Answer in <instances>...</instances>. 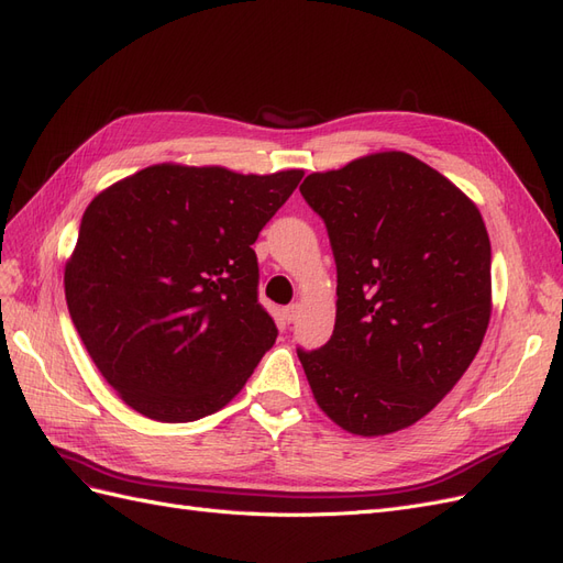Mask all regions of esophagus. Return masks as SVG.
Returning <instances> with one entry per match:
<instances>
[{"label": "esophagus", "instance_id": "34e87169", "mask_svg": "<svg viewBox=\"0 0 563 563\" xmlns=\"http://www.w3.org/2000/svg\"><path fill=\"white\" fill-rule=\"evenodd\" d=\"M298 312H300V305L294 302V305H286V308L282 310V317H284L288 323H294L296 317H298Z\"/></svg>", "mask_w": 563, "mask_h": 563}]
</instances>
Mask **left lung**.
Here are the masks:
<instances>
[{
    "instance_id": "left-lung-1",
    "label": "left lung",
    "mask_w": 563,
    "mask_h": 563,
    "mask_svg": "<svg viewBox=\"0 0 563 563\" xmlns=\"http://www.w3.org/2000/svg\"><path fill=\"white\" fill-rule=\"evenodd\" d=\"M338 269L335 327L298 347L319 408L380 437L428 416L463 378L490 319V242L474 201L406 152L310 174Z\"/></svg>"
}]
</instances>
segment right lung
<instances>
[{
	"mask_svg": "<svg viewBox=\"0 0 563 563\" xmlns=\"http://www.w3.org/2000/svg\"><path fill=\"white\" fill-rule=\"evenodd\" d=\"M302 172L155 164L84 211L65 300L93 364L133 411H220L275 345L251 249Z\"/></svg>",
	"mask_w": 563,
	"mask_h": 563,
	"instance_id": "add662e5",
	"label": "right lung"
}]
</instances>
